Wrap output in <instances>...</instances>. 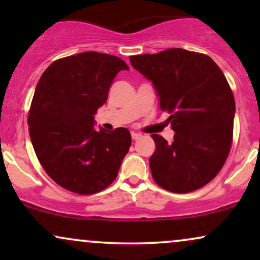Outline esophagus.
Returning a JSON list of instances; mask_svg holds the SVG:
<instances>
[{
    "label": "esophagus",
    "instance_id": "1",
    "mask_svg": "<svg viewBox=\"0 0 260 260\" xmlns=\"http://www.w3.org/2000/svg\"><path fill=\"white\" fill-rule=\"evenodd\" d=\"M131 136H132L133 140H137V139L140 138V134L137 133V132H131Z\"/></svg>",
    "mask_w": 260,
    "mask_h": 260
}]
</instances>
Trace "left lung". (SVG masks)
Segmentation results:
<instances>
[{"label":"left lung","mask_w":260,"mask_h":260,"mask_svg":"<svg viewBox=\"0 0 260 260\" xmlns=\"http://www.w3.org/2000/svg\"><path fill=\"white\" fill-rule=\"evenodd\" d=\"M129 61L153 83L175 131L172 143L151 134L154 181L175 193L205 186L221 170L232 143L236 106L222 71L209 56L183 49L131 56Z\"/></svg>","instance_id":"left-lung-1"}]
</instances>
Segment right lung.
<instances>
[{"instance_id": "add662e5", "label": "right lung", "mask_w": 260, "mask_h": 260, "mask_svg": "<svg viewBox=\"0 0 260 260\" xmlns=\"http://www.w3.org/2000/svg\"><path fill=\"white\" fill-rule=\"evenodd\" d=\"M128 70L120 57L88 51L52 62L39 79L29 134L41 166L64 189L92 194L117 177L131 133L123 127L95 131L94 115L116 74Z\"/></svg>"}]
</instances>
